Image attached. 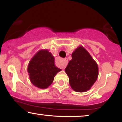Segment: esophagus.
<instances>
[{"mask_svg":"<svg viewBox=\"0 0 122 122\" xmlns=\"http://www.w3.org/2000/svg\"><path fill=\"white\" fill-rule=\"evenodd\" d=\"M68 58H65L64 59V63H63V65L62 66V69H65V67L66 66L67 64H68Z\"/></svg>","mask_w":122,"mask_h":122,"instance_id":"obj_1","label":"esophagus"}]
</instances>
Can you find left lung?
I'll return each mask as SVG.
<instances>
[{"label": "left lung", "instance_id": "8db88e82", "mask_svg": "<svg viewBox=\"0 0 122 122\" xmlns=\"http://www.w3.org/2000/svg\"><path fill=\"white\" fill-rule=\"evenodd\" d=\"M65 71L69 78L71 86L76 92L90 89L98 77V65L84 47L80 46L72 54Z\"/></svg>", "mask_w": 122, "mask_h": 122}]
</instances>
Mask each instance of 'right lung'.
<instances>
[{"mask_svg":"<svg viewBox=\"0 0 122 122\" xmlns=\"http://www.w3.org/2000/svg\"><path fill=\"white\" fill-rule=\"evenodd\" d=\"M61 71L56 66L54 57L46 49L38 51L31 59L27 68L31 82L41 89L50 86L54 76Z\"/></svg>","mask_w":122,"mask_h":122,"instance_id":"obj_1","label":"right lung"}]
</instances>
